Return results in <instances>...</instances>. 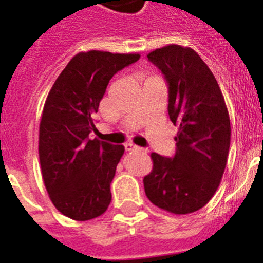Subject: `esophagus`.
Returning a JSON list of instances; mask_svg holds the SVG:
<instances>
[{"label":"esophagus","instance_id":"34e87169","mask_svg":"<svg viewBox=\"0 0 263 263\" xmlns=\"http://www.w3.org/2000/svg\"><path fill=\"white\" fill-rule=\"evenodd\" d=\"M125 149L128 151V152H131V151H143L140 147H138V145H135L134 143H127V144L124 145Z\"/></svg>","mask_w":263,"mask_h":263}]
</instances>
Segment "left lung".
I'll list each match as a JSON object with an SVG mask.
<instances>
[{"mask_svg": "<svg viewBox=\"0 0 263 263\" xmlns=\"http://www.w3.org/2000/svg\"><path fill=\"white\" fill-rule=\"evenodd\" d=\"M168 82V114L179 127L172 159L152 152L143 180L148 200L163 211L188 214L209 202L222 179L230 147L225 99L206 63L191 47L168 45L148 54Z\"/></svg>", "mask_w": 263, "mask_h": 263, "instance_id": "left-lung-1", "label": "left lung"}]
</instances>
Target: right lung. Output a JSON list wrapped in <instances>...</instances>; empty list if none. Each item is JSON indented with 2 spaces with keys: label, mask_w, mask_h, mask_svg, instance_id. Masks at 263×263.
<instances>
[{
  "label": "right lung",
  "mask_w": 263,
  "mask_h": 263,
  "mask_svg": "<svg viewBox=\"0 0 263 263\" xmlns=\"http://www.w3.org/2000/svg\"><path fill=\"white\" fill-rule=\"evenodd\" d=\"M139 54L78 52L68 62L43 106L40 123L42 179L54 206L75 221L102 216L111 202V181L124 154L123 145L91 140L109 79L135 63Z\"/></svg>",
  "instance_id": "add662e5"
}]
</instances>
